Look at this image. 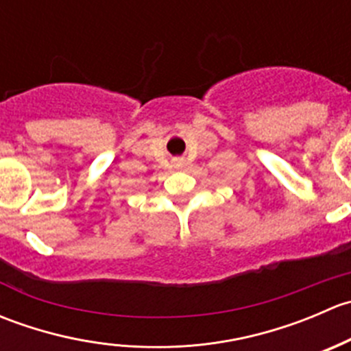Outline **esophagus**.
<instances>
[{
    "label": "esophagus",
    "mask_w": 351,
    "mask_h": 351,
    "mask_svg": "<svg viewBox=\"0 0 351 351\" xmlns=\"http://www.w3.org/2000/svg\"><path fill=\"white\" fill-rule=\"evenodd\" d=\"M173 166L178 169H182L183 166H185V159L183 158H173Z\"/></svg>",
    "instance_id": "1"
}]
</instances>
